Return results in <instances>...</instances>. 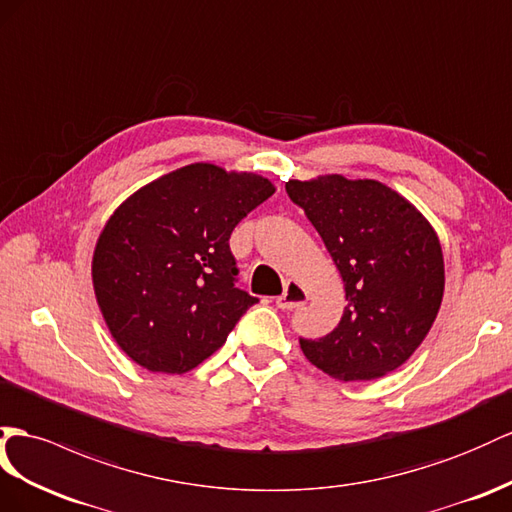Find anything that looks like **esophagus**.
<instances>
[{"mask_svg": "<svg viewBox=\"0 0 512 512\" xmlns=\"http://www.w3.org/2000/svg\"><path fill=\"white\" fill-rule=\"evenodd\" d=\"M307 300V292L303 290V285L296 281H287L283 294L277 298V307L279 309H298L303 307Z\"/></svg>", "mask_w": 512, "mask_h": 512, "instance_id": "esophagus-1", "label": "esophagus"}]
</instances>
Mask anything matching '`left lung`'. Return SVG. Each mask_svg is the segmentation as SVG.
<instances>
[{
	"label": "left lung",
	"mask_w": 512,
	"mask_h": 512,
	"mask_svg": "<svg viewBox=\"0 0 512 512\" xmlns=\"http://www.w3.org/2000/svg\"><path fill=\"white\" fill-rule=\"evenodd\" d=\"M285 192L320 233L348 303L331 333L300 337L305 357L346 383L400 368L441 307L437 233L409 201L372 179L290 181Z\"/></svg>",
	"instance_id": "obj_1"
}]
</instances>
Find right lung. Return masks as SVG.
I'll return each mask as SVG.
<instances>
[{
    "label": "right lung",
    "mask_w": 512,
    "mask_h": 512,
    "mask_svg": "<svg viewBox=\"0 0 512 512\" xmlns=\"http://www.w3.org/2000/svg\"><path fill=\"white\" fill-rule=\"evenodd\" d=\"M272 194L264 177L190 164L116 209L95 248L93 283L116 344L138 365L196 368L259 303L235 285L229 238Z\"/></svg>",
    "instance_id": "obj_1"
}]
</instances>
